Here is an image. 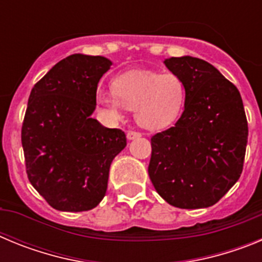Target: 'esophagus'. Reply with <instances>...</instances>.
I'll return each mask as SVG.
<instances>
[{"instance_id":"esophagus-1","label":"esophagus","mask_w":262,"mask_h":262,"mask_svg":"<svg viewBox=\"0 0 262 262\" xmlns=\"http://www.w3.org/2000/svg\"><path fill=\"white\" fill-rule=\"evenodd\" d=\"M140 136H142V134L136 133V131H128V133H127V139H128V140H134V139H138L140 138Z\"/></svg>"}]
</instances>
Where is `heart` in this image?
<instances>
[{
	"instance_id": "1",
	"label": "heart",
	"mask_w": 262,
	"mask_h": 262,
	"mask_svg": "<svg viewBox=\"0 0 262 262\" xmlns=\"http://www.w3.org/2000/svg\"><path fill=\"white\" fill-rule=\"evenodd\" d=\"M114 92H101L98 105L111 119H120L126 108L135 110L140 126L163 129L174 123L186 99V86L173 72L129 71L113 81Z\"/></svg>"
}]
</instances>
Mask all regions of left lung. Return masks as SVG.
Segmentation results:
<instances>
[{
    "label": "left lung",
    "instance_id": "8db88e82",
    "mask_svg": "<svg viewBox=\"0 0 262 262\" xmlns=\"http://www.w3.org/2000/svg\"><path fill=\"white\" fill-rule=\"evenodd\" d=\"M164 64L182 78L186 99L174 126L151 138L148 174L169 205L210 207L243 172L248 123L242 96L205 60L170 57Z\"/></svg>",
    "mask_w": 262,
    "mask_h": 262
}]
</instances>
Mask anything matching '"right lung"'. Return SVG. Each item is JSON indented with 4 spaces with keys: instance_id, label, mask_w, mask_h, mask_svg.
<instances>
[{
    "instance_id": "1",
    "label": "right lung",
    "mask_w": 262,
    "mask_h": 262,
    "mask_svg": "<svg viewBox=\"0 0 262 262\" xmlns=\"http://www.w3.org/2000/svg\"><path fill=\"white\" fill-rule=\"evenodd\" d=\"M111 61L75 53L53 66L29 97L22 147L29 181L59 211H88L106 194L114 157L127 145L122 129L92 118L97 86Z\"/></svg>"
}]
</instances>
